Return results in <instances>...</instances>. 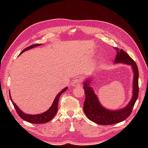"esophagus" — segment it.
<instances>
[{
  "instance_id": "obj_1",
  "label": "esophagus",
  "mask_w": 148,
  "mask_h": 148,
  "mask_svg": "<svg viewBox=\"0 0 148 148\" xmlns=\"http://www.w3.org/2000/svg\"><path fill=\"white\" fill-rule=\"evenodd\" d=\"M72 84L73 86H75V87H77V86H79L80 84H81V79L80 78H77L74 79L73 82H72Z\"/></svg>"
}]
</instances>
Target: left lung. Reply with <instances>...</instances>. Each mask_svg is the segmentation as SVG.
Returning a JSON list of instances; mask_svg holds the SVG:
<instances>
[{"mask_svg": "<svg viewBox=\"0 0 148 148\" xmlns=\"http://www.w3.org/2000/svg\"><path fill=\"white\" fill-rule=\"evenodd\" d=\"M117 51L115 63H124L132 66L134 71L133 97L129 104L122 109L110 110L104 108L97 99L92 89L89 86V79L84 83L85 100L83 110L87 117L96 123L102 125H109L117 123L127 119L132 114L134 105L138 99L139 93L138 77L139 71L136 64L122 49L115 48Z\"/></svg>", "mask_w": 148, "mask_h": 148, "instance_id": "left-lung-1", "label": "left lung"}]
</instances>
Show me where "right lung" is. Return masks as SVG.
Masks as SVG:
<instances>
[{
  "instance_id": "obj_1",
  "label": "right lung",
  "mask_w": 148,
  "mask_h": 148,
  "mask_svg": "<svg viewBox=\"0 0 148 148\" xmlns=\"http://www.w3.org/2000/svg\"><path fill=\"white\" fill-rule=\"evenodd\" d=\"M40 45H41V44H33V45H31L28 47L25 48V49H23V50L22 51V52H21V53H23L25 51L29 50V49H31V48L36 47V46H40ZM67 88H68L67 87L65 88L63 90H62L59 94H58L57 96L56 97L54 101H53V102L52 103V105L51 106L50 108H49V109H48L46 112H44L42 114H38V115H29V114H26L23 113V112L20 110V109L18 108V106L12 101L10 92H9V96H10V98L12 101V104L16 110V112L22 119L26 121V122L32 123L41 124V123H45L49 122V121L53 119V117L56 115V114L57 112V110H58V103H59V97L66 90Z\"/></svg>"
}]
</instances>
